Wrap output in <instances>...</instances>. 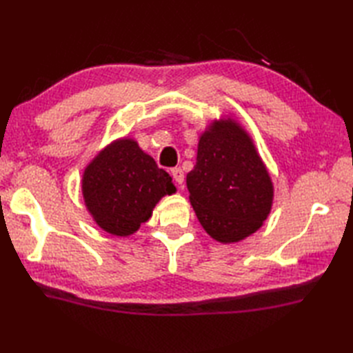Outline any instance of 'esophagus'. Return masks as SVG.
<instances>
[{"instance_id":"esophagus-1","label":"esophagus","mask_w":353,"mask_h":353,"mask_svg":"<svg viewBox=\"0 0 353 353\" xmlns=\"http://www.w3.org/2000/svg\"><path fill=\"white\" fill-rule=\"evenodd\" d=\"M171 176H172V179H174V181H176V183L182 188L183 177H185L182 168H172V170H171Z\"/></svg>"}]
</instances>
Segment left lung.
<instances>
[{"label": "left lung", "instance_id": "obj_1", "mask_svg": "<svg viewBox=\"0 0 353 353\" xmlns=\"http://www.w3.org/2000/svg\"><path fill=\"white\" fill-rule=\"evenodd\" d=\"M186 186L200 224L219 243L254 234L272 211V177L249 133L232 118L215 119L201 133Z\"/></svg>", "mask_w": 353, "mask_h": 353}]
</instances>
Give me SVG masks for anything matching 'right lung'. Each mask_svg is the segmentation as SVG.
Listing matches in <instances>:
<instances>
[{
    "mask_svg": "<svg viewBox=\"0 0 353 353\" xmlns=\"http://www.w3.org/2000/svg\"><path fill=\"white\" fill-rule=\"evenodd\" d=\"M85 205L94 221L117 236H129L152 216L163 196L176 192L172 179L130 138L97 154L81 177Z\"/></svg>",
    "mask_w": 353,
    "mask_h": 353,
    "instance_id": "obj_1",
    "label": "right lung"
}]
</instances>
